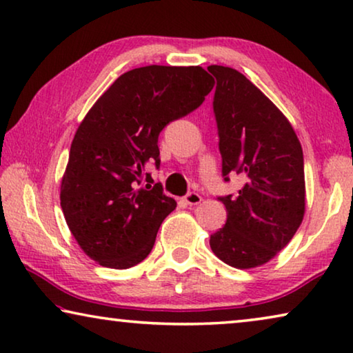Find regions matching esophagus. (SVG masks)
<instances>
[{
    "label": "esophagus",
    "mask_w": 353,
    "mask_h": 353,
    "mask_svg": "<svg viewBox=\"0 0 353 353\" xmlns=\"http://www.w3.org/2000/svg\"><path fill=\"white\" fill-rule=\"evenodd\" d=\"M183 201H185L188 206H196V204H199L203 201V198L199 196V194L196 192H190L185 194V198H183Z\"/></svg>",
    "instance_id": "1"
}]
</instances>
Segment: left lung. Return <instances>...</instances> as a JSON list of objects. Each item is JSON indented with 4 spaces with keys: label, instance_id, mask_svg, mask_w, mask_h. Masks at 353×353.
Wrapping results in <instances>:
<instances>
[{
    "label": "left lung",
    "instance_id": "1",
    "mask_svg": "<svg viewBox=\"0 0 353 353\" xmlns=\"http://www.w3.org/2000/svg\"><path fill=\"white\" fill-rule=\"evenodd\" d=\"M217 79L214 114L222 174L244 177L238 196H222L227 223L210 236V249L238 270L265 265L296 233L306 210L299 139L274 103L239 71L210 65Z\"/></svg>",
    "mask_w": 353,
    "mask_h": 353
}]
</instances>
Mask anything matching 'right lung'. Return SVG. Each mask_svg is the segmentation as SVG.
I'll return each instance as SVG.
<instances>
[{
    "instance_id": "1",
    "label": "right lung",
    "mask_w": 353,
    "mask_h": 353,
    "mask_svg": "<svg viewBox=\"0 0 353 353\" xmlns=\"http://www.w3.org/2000/svg\"><path fill=\"white\" fill-rule=\"evenodd\" d=\"M201 66L150 65L120 76L79 125L61 179L65 220L85 255L126 270L143 261L176 201L145 166L160 165L159 134L214 88ZM143 180L145 189H138Z\"/></svg>"
}]
</instances>
